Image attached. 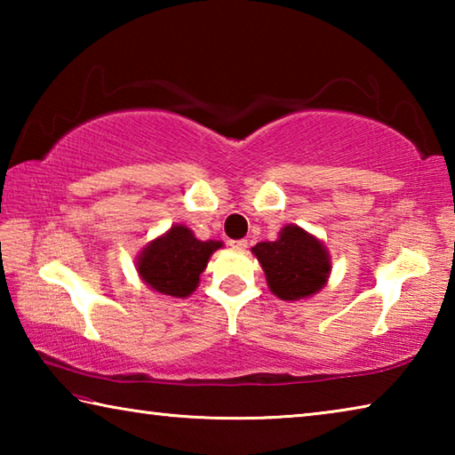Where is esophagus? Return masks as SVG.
<instances>
[{"label": "esophagus", "mask_w": 455, "mask_h": 455, "mask_svg": "<svg viewBox=\"0 0 455 455\" xmlns=\"http://www.w3.org/2000/svg\"><path fill=\"white\" fill-rule=\"evenodd\" d=\"M230 246H233L235 251H246L249 249V243H246L244 238H241V241H230Z\"/></svg>", "instance_id": "obj_1"}]
</instances>
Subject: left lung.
Returning a JSON list of instances; mask_svg holds the SVG:
<instances>
[{
    "label": "left lung",
    "instance_id": "left-lung-1",
    "mask_svg": "<svg viewBox=\"0 0 455 455\" xmlns=\"http://www.w3.org/2000/svg\"><path fill=\"white\" fill-rule=\"evenodd\" d=\"M251 251L263 267L268 289L283 301L309 299L325 289L331 275L329 251L305 228L283 227L276 241L257 243Z\"/></svg>",
    "mask_w": 455,
    "mask_h": 455
}]
</instances>
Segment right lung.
Instances as JSON below:
<instances>
[{
    "label": "right lung",
    "instance_id": "1",
    "mask_svg": "<svg viewBox=\"0 0 455 455\" xmlns=\"http://www.w3.org/2000/svg\"><path fill=\"white\" fill-rule=\"evenodd\" d=\"M220 241H200L184 225H172L164 235L146 243L136 257V271L146 287L166 297L184 299L196 291L200 275Z\"/></svg>",
    "mask_w": 455,
    "mask_h": 455
}]
</instances>
